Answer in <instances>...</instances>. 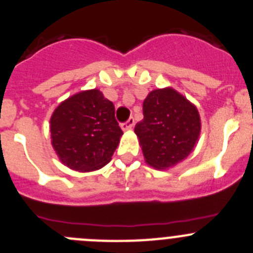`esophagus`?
<instances>
[{
    "label": "esophagus",
    "mask_w": 253,
    "mask_h": 253,
    "mask_svg": "<svg viewBox=\"0 0 253 253\" xmlns=\"http://www.w3.org/2000/svg\"><path fill=\"white\" fill-rule=\"evenodd\" d=\"M133 126H134L133 117H129V119L127 120V121L125 122V124L121 125V128L124 129V131H127V129H131Z\"/></svg>",
    "instance_id": "esophagus-1"
}]
</instances>
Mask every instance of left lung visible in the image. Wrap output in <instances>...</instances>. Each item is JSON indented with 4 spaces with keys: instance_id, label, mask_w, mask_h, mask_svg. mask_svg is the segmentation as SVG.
Wrapping results in <instances>:
<instances>
[{
    "instance_id": "left-lung-1",
    "label": "left lung",
    "mask_w": 253,
    "mask_h": 253,
    "mask_svg": "<svg viewBox=\"0 0 253 253\" xmlns=\"http://www.w3.org/2000/svg\"><path fill=\"white\" fill-rule=\"evenodd\" d=\"M202 131L199 111L173 87L152 90L143 101V120L136 125L144 161L166 170L194 151Z\"/></svg>"
}]
</instances>
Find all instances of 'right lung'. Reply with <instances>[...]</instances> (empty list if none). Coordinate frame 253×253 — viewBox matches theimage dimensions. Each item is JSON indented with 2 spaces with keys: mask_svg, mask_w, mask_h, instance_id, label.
I'll return each mask as SVG.
<instances>
[{
  "mask_svg": "<svg viewBox=\"0 0 253 253\" xmlns=\"http://www.w3.org/2000/svg\"><path fill=\"white\" fill-rule=\"evenodd\" d=\"M49 127L59 161L77 171L106 166L124 134L115 119L114 104L99 89L84 90L61 101Z\"/></svg>",
  "mask_w": 253,
  "mask_h": 253,
  "instance_id": "add662e5",
  "label": "right lung"
}]
</instances>
